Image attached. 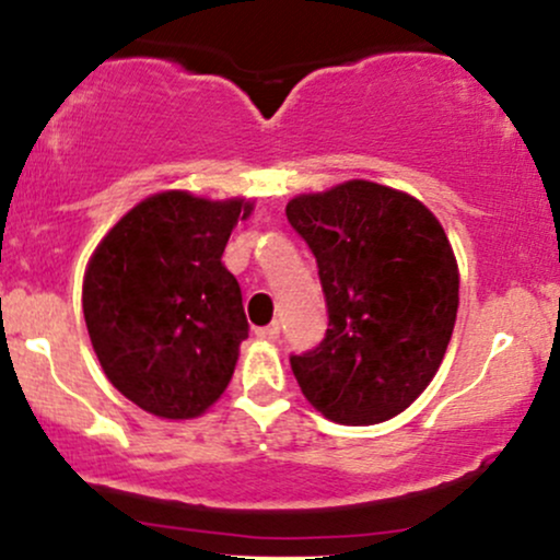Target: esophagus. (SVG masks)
<instances>
[{
    "mask_svg": "<svg viewBox=\"0 0 560 560\" xmlns=\"http://www.w3.org/2000/svg\"><path fill=\"white\" fill-rule=\"evenodd\" d=\"M260 339H266V342H273V339H279V334H281V326H279V320H271V324L268 326H260L258 331Z\"/></svg>",
    "mask_w": 560,
    "mask_h": 560,
    "instance_id": "1",
    "label": "esophagus"
}]
</instances>
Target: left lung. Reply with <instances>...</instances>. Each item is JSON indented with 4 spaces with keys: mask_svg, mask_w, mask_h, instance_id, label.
<instances>
[{
    "mask_svg": "<svg viewBox=\"0 0 560 560\" xmlns=\"http://www.w3.org/2000/svg\"><path fill=\"white\" fill-rule=\"evenodd\" d=\"M316 255L329 329L292 355L302 395L326 419L369 427L402 413L432 382L458 313V262L427 205L345 182L287 205Z\"/></svg>",
    "mask_w": 560,
    "mask_h": 560,
    "instance_id": "1",
    "label": "left lung"
}]
</instances>
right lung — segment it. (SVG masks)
<instances>
[{
	"instance_id": "right-lung-1",
	"label": "right lung",
	"mask_w": 560,
	"mask_h": 560,
	"mask_svg": "<svg viewBox=\"0 0 560 560\" xmlns=\"http://www.w3.org/2000/svg\"><path fill=\"white\" fill-rule=\"evenodd\" d=\"M244 199L163 191L128 210L83 276V318L113 387L160 419L205 413L234 376L249 324L221 262Z\"/></svg>"
}]
</instances>
